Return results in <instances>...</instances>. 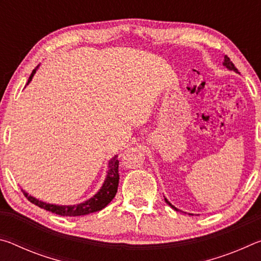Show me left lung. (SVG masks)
I'll use <instances>...</instances> for the list:
<instances>
[{"instance_id":"8db88e82","label":"left lung","mask_w":261,"mask_h":261,"mask_svg":"<svg viewBox=\"0 0 261 261\" xmlns=\"http://www.w3.org/2000/svg\"><path fill=\"white\" fill-rule=\"evenodd\" d=\"M223 67H226L228 70H231V71H235L236 73H240V72H238V70L236 69V67H235V65H233V63H232V62L230 61V59H229V57L226 55V56H224V61H223ZM165 201L167 202V204L168 205H169L170 207H171V208H173V210H175V211H179L178 208H176V207L174 206V205H171L170 204V202L169 201H168V199H167V198H165Z\"/></svg>"}]
</instances>
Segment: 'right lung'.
<instances>
[{"label": "right lung", "mask_w": 261, "mask_h": 261, "mask_svg": "<svg viewBox=\"0 0 261 261\" xmlns=\"http://www.w3.org/2000/svg\"><path fill=\"white\" fill-rule=\"evenodd\" d=\"M39 68V65L35 68L28 81L29 85L30 82L32 81V78L34 76V73L37 72V70ZM118 156L115 155L108 162V170H107V175H106L105 182L102 184V187L96 192L93 197L87 199L86 201L81 202V204H76V205H55V204H48V202L41 201L34 198L32 196H30L28 192H25L24 190H21L23 193L25 194V197L32 202V204L37 205L41 208L49 211L51 213H55L57 215L61 216H81V215H86V214H91L94 213V212L101 211L105 208L110 201L114 199L115 194L117 192V188H118V180H120V175H118Z\"/></svg>", "instance_id": "1"}]
</instances>
